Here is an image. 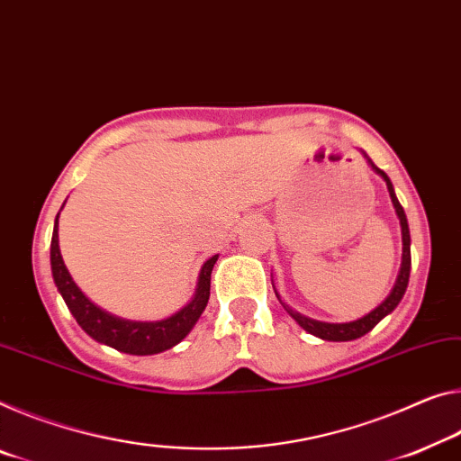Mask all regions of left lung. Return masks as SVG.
Segmentation results:
<instances>
[{
	"mask_svg": "<svg viewBox=\"0 0 461 461\" xmlns=\"http://www.w3.org/2000/svg\"><path fill=\"white\" fill-rule=\"evenodd\" d=\"M369 164L379 174V176L385 180V186H388V191H390V199L393 203V209H396L400 225H402V267H400L398 281H396V285H393L392 294L385 297L374 312H369L367 316H363L361 320H355V322H347V324H328V322H318V320L305 318V316H302V313L291 310L289 305H285L281 302L279 294H276L279 302L283 303V308L287 310L289 316L294 318L305 332H310V334L318 336V339H324V340H355V339H361V336L367 334L369 330H374L377 322H382V320L388 316L390 312L396 310L400 299L404 297V294H406L408 279H411V230H408L406 213H404V209H402L400 201L396 199V193H393V186H392V182L388 178V174H385L384 170H379V167L374 162H371V159H369Z\"/></svg>",
	"mask_w": 461,
	"mask_h": 461,
	"instance_id": "left-lung-1",
	"label": "left lung"
}]
</instances>
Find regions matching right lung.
<instances>
[{
	"label": "right lung",
	"mask_w": 461,
	"mask_h": 461,
	"mask_svg": "<svg viewBox=\"0 0 461 461\" xmlns=\"http://www.w3.org/2000/svg\"><path fill=\"white\" fill-rule=\"evenodd\" d=\"M57 228H59V215L55 219L53 240H50V270H53V279L57 289H59V294L65 299V303H68L69 312L73 313V318H76V322L94 340L104 342V345L121 350V353L156 355L178 345L193 330V326L201 318L203 310L207 308L211 270H213V265L217 262V254L203 265L193 302L185 305L178 313H174V316L159 320V322H129V320L114 318L111 313L102 312L77 289V285L73 283L71 275L65 268Z\"/></svg>",
	"instance_id": "obj_1"
}]
</instances>
